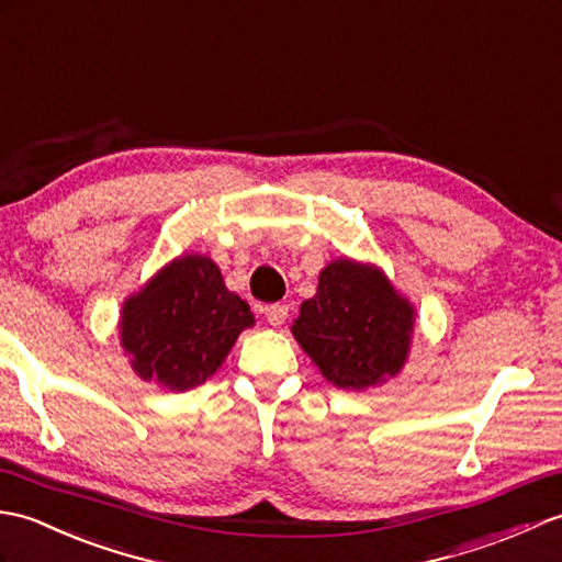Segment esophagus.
I'll use <instances>...</instances> for the list:
<instances>
[{
    "mask_svg": "<svg viewBox=\"0 0 562 562\" xmlns=\"http://www.w3.org/2000/svg\"><path fill=\"white\" fill-rule=\"evenodd\" d=\"M265 317L271 324V327H281V324L289 319V305H281V303H273L265 307Z\"/></svg>",
    "mask_w": 562,
    "mask_h": 562,
    "instance_id": "34e87169",
    "label": "esophagus"
}]
</instances>
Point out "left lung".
<instances>
[{
	"mask_svg": "<svg viewBox=\"0 0 562 562\" xmlns=\"http://www.w3.org/2000/svg\"><path fill=\"white\" fill-rule=\"evenodd\" d=\"M414 315L378 267L344 257L322 269L291 331L331 384L368 390L404 368Z\"/></svg>",
	"mask_w": 562,
	"mask_h": 562,
	"instance_id": "8db88e82",
	"label": "left lung"
}]
</instances>
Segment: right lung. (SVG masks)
Segmentation results:
<instances>
[{
    "label": "right lung",
    "instance_id": "1",
    "mask_svg": "<svg viewBox=\"0 0 562 562\" xmlns=\"http://www.w3.org/2000/svg\"><path fill=\"white\" fill-rule=\"evenodd\" d=\"M255 315L204 255H182L122 305L120 339L132 370L170 392L206 382Z\"/></svg>",
    "mask_w": 562,
    "mask_h": 562
}]
</instances>
